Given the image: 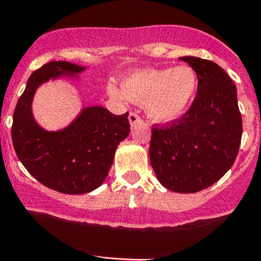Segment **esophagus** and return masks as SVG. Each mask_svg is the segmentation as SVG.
Segmentation results:
<instances>
[{
  "label": "esophagus",
  "instance_id": "34e87169",
  "mask_svg": "<svg viewBox=\"0 0 261 261\" xmlns=\"http://www.w3.org/2000/svg\"><path fill=\"white\" fill-rule=\"evenodd\" d=\"M128 122H130L131 126H135L141 124L142 120L136 113H130V115H128Z\"/></svg>",
  "mask_w": 261,
  "mask_h": 261
}]
</instances>
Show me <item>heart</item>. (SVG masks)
Segmentation results:
<instances>
[{
  "label": "heart",
  "mask_w": 261,
  "mask_h": 261,
  "mask_svg": "<svg viewBox=\"0 0 261 261\" xmlns=\"http://www.w3.org/2000/svg\"><path fill=\"white\" fill-rule=\"evenodd\" d=\"M117 100L145 104L146 114L160 124H172L188 113L198 93V76L188 65L163 69H141L122 80L121 90L109 85Z\"/></svg>",
  "instance_id": "obj_1"
}]
</instances>
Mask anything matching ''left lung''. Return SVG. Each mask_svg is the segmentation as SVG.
I'll return each instance as SVG.
<instances>
[{
    "mask_svg": "<svg viewBox=\"0 0 261 261\" xmlns=\"http://www.w3.org/2000/svg\"><path fill=\"white\" fill-rule=\"evenodd\" d=\"M198 76V93L178 121L152 128L150 161L160 183L177 193L211 187L233 166L242 140L237 87L223 68L181 57Z\"/></svg>",
    "mask_w": 261,
    "mask_h": 261,
    "instance_id": "obj_1",
    "label": "left lung"
}]
</instances>
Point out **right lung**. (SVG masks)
Masks as SVG:
<instances>
[{
    "mask_svg": "<svg viewBox=\"0 0 261 261\" xmlns=\"http://www.w3.org/2000/svg\"><path fill=\"white\" fill-rule=\"evenodd\" d=\"M87 67L69 62H50L33 71L13 113L12 142L25 170L45 187L65 194L96 190L107 178L115 151L130 133L128 113L114 115L94 105L62 130L48 131L36 121L34 94L43 83L78 78Z\"/></svg>",
    "mask_w": 261,
    "mask_h": 261,
    "instance_id": "obj_1",
    "label": "right lung"
}]
</instances>
